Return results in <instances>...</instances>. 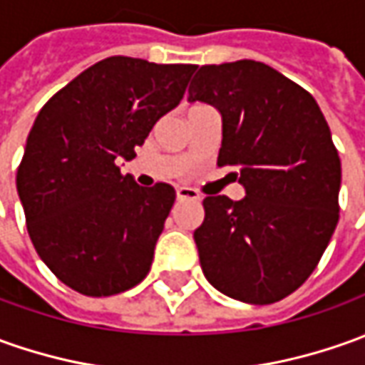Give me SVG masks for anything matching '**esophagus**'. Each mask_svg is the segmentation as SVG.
Masks as SVG:
<instances>
[{"label":"esophagus","instance_id":"1","mask_svg":"<svg viewBox=\"0 0 365 365\" xmlns=\"http://www.w3.org/2000/svg\"><path fill=\"white\" fill-rule=\"evenodd\" d=\"M175 197L183 202V200H193V202H197L200 200V193L195 192L193 187H187V185H180L178 190H175Z\"/></svg>","mask_w":365,"mask_h":365}]
</instances>
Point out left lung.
I'll use <instances>...</instances> for the list:
<instances>
[{
    "label": "left lung",
    "instance_id": "left-lung-1",
    "mask_svg": "<svg viewBox=\"0 0 365 365\" xmlns=\"http://www.w3.org/2000/svg\"><path fill=\"white\" fill-rule=\"evenodd\" d=\"M187 101L222 115L217 165L245 195L203 200L193 232L207 282L245 304H274L316 269L339 217L341 163L316 99L262 61L202 66Z\"/></svg>",
    "mask_w": 365,
    "mask_h": 365
}]
</instances>
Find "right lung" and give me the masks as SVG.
Listing matches in <instances>:
<instances>
[{
	"instance_id": "obj_1",
	"label": "right lung",
	"mask_w": 365,
	"mask_h": 365,
	"mask_svg": "<svg viewBox=\"0 0 365 365\" xmlns=\"http://www.w3.org/2000/svg\"><path fill=\"white\" fill-rule=\"evenodd\" d=\"M190 63L101 59L37 113L16 185L39 257L83 296H113L148 276L170 215V183L141 187L118 163L180 106Z\"/></svg>"
}]
</instances>
